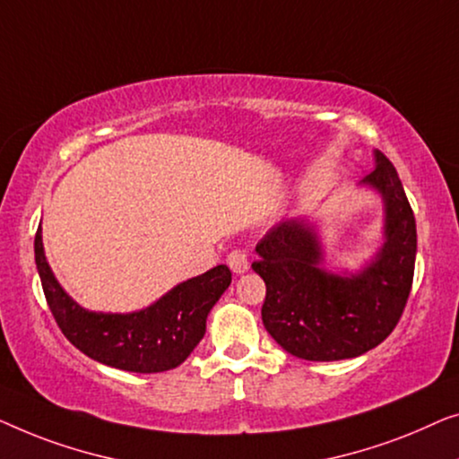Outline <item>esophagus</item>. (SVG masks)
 <instances>
[{
    "mask_svg": "<svg viewBox=\"0 0 459 459\" xmlns=\"http://www.w3.org/2000/svg\"><path fill=\"white\" fill-rule=\"evenodd\" d=\"M227 264L235 274L247 273L249 260H247V254H245V249H232L230 254L227 255Z\"/></svg>",
    "mask_w": 459,
    "mask_h": 459,
    "instance_id": "34e87169",
    "label": "esophagus"
}]
</instances>
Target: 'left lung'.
Returning <instances> with one entry per match:
<instances>
[{"label":"left lung","instance_id":"1","mask_svg":"<svg viewBox=\"0 0 459 459\" xmlns=\"http://www.w3.org/2000/svg\"><path fill=\"white\" fill-rule=\"evenodd\" d=\"M377 168L361 180L383 197L385 245L358 274L326 273L314 227L289 218L255 245L251 268L266 282L262 322L295 358L334 361L358 358L393 333L411 291L416 218L395 166L374 152Z\"/></svg>","mask_w":459,"mask_h":459}]
</instances>
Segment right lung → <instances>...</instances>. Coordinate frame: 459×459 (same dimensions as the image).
I'll list each match as a JSON object with an SVG mask.
<instances>
[{
    "mask_svg": "<svg viewBox=\"0 0 459 459\" xmlns=\"http://www.w3.org/2000/svg\"><path fill=\"white\" fill-rule=\"evenodd\" d=\"M35 262L48 306L70 343L100 364L128 372H164L183 364L205 334V318L230 285L221 266L180 282L150 307L131 314H101L81 307L56 281L45 260L41 227Z\"/></svg>",
    "mask_w": 459,
    "mask_h": 459,
    "instance_id": "right-lung-1",
    "label": "right lung"
}]
</instances>
